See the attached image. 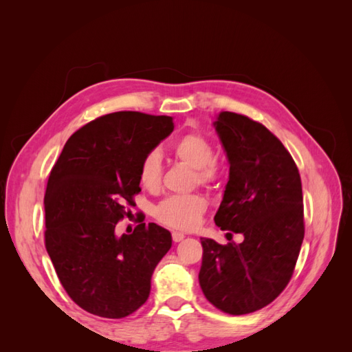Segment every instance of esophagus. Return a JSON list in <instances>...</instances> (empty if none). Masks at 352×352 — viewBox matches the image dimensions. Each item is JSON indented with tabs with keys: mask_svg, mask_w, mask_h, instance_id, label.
<instances>
[{
	"mask_svg": "<svg viewBox=\"0 0 352 352\" xmlns=\"http://www.w3.org/2000/svg\"><path fill=\"white\" fill-rule=\"evenodd\" d=\"M172 238H173L175 242H180V241H184L185 235H184L182 232H173V233H172Z\"/></svg>",
	"mask_w": 352,
	"mask_h": 352,
	"instance_id": "esophagus-1",
	"label": "esophagus"
}]
</instances>
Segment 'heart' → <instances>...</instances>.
I'll return each mask as SVG.
<instances>
[{
    "label": "heart",
    "instance_id": "1",
    "mask_svg": "<svg viewBox=\"0 0 352 352\" xmlns=\"http://www.w3.org/2000/svg\"><path fill=\"white\" fill-rule=\"evenodd\" d=\"M172 153L180 162L194 168V182L211 185L219 179V167L214 162V150L204 135L192 132L180 136L173 144ZM163 164L157 151L144 155L140 164L138 179L142 188L148 190L158 189L162 184ZM207 210V199L199 194L172 195L163 199L155 207V217L167 226L177 229H190L199 221Z\"/></svg>",
    "mask_w": 352,
    "mask_h": 352
}]
</instances>
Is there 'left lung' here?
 <instances>
[{
	"label": "left lung",
	"instance_id": "1",
	"mask_svg": "<svg viewBox=\"0 0 352 352\" xmlns=\"http://www.w3.org/2000/svg\"><path fill=\"white\" fill-rule=\"evenodd\" d=\"M229 160V180L214 216L241 243L201 238L199 286L219 310H260L289 283L304 239L302 186L298 167L267 127L221 111L212 123Z\"/></svg>",
	"mask_w": 352,
	"mask_h": 352
}]
</instances>
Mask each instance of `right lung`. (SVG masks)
Masks as SVG:
<instances>
[{
    "instance_id": "obj_1",
    "label": "right lung",
    "mask_w": 352,
    "mask_h": 352,
    "mask_svg": "<svg viewBox=\"0 0 352 352\" xmlns=\"http://www.w3.org/2000/svg\"><path fill=\"white\" fill-rule=\"evenodd\" d=\"M173 117L117 111L74 132L52 167L45 198V248L72 300L91 314L122 318L150 296L151 276L172 235L141 223L116 225L141 192L140 164L173 132Z\"/></svg>"
}]
</instances>
